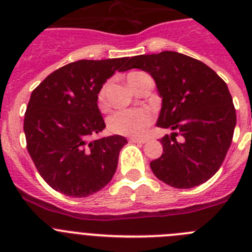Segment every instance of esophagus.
<instances>
[{
    "label": "esophagus",
    "instance_id": "obj_1",
    "mask_svg": "<svg viewBox=\"0 0 252 252\" xmlns=\"http://www.w3.org/2000/svg\"><path fill=\"white\" fill-rule=\"evenodd\" d=\"M129 142L137 143V144H144V143L147 142V139H138V138H131V139H129Z\"/></svg>",
    "mask_w": 252,
    "mask_h": 252
}]
</instances>
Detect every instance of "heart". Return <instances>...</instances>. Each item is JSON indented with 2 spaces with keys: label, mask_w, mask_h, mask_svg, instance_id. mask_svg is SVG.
I'll list each match as a JSON object with an SVG mask.
<instances>
[{
  "label": "heart",
  "mask_w": 252,
  "mask_h": 252,
  "mask_svg": "<svg viewBox=\"0 0 252 252\" xmlns=\"http://www.w3.org/2000/svg\"><path fill=\"white\" fill-rule=\"evenodd\" d=\"M135 72H130L131 76ZM98 105L101 109L106 106V89H103L98 94ZM154 115L148 109H126L115 112L108 118V129L110 133L124 135V137H142L146 134L147 129L153 123Z\"/></svg>",
  "instance_id": "1"
}]
</instances>
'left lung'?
Returning <instances> with one entry per match:
<instances>
[{"instance_id":"1","label":"left lung","mask_w":252,"mask_h":252,"mask_svg":"<svg viewBox=\"0 0 252 252\" xmlns=\"http://www.w3.org/2000/svg\"><path fill=\"white\" fill-rule=\"evenodd\" d=\"M129 69L154 79L162 98L157 126L172 130L160 139L163 153L151 162L153 173L174 188L205 183L221 167L236 126L226 83L202 61L176 51L133 56L126 59Z\"/></svg>"}]
</instances>
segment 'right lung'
<instances>
[{"label":"right lung","mask_w":252,"mask_h":252,"mask_svg":"<svg viewBox=\"0 0 252 252\" xmlns=\"http://www.w3.org/2000/svg\"><path fill=\"white\" fill-rule=\"evenodd\" d=\"M128 58L79 60L51 72L32 92L24 131L27 151L50 187L70 197L100 191L117 171L126 139L110 135L90 140L105 128L98 94Z\"/></svg>","instance_id":"obj_1"}]
</instances>
